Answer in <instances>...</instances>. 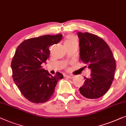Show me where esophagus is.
<instances>
[{
  "label": "esophagus",
  "instance_id": "34e87169",
  "mask_svg": "<svg viewBox=\"0 0 126 126\" xmlns=\"http://www.w3.org/2000/svg\"><path fill=\"white\" fill-rule=\"evenodd\" d=\"M65 77H66L67 78H68V79H72L74 78L73 76H72V75H66L65 76Z\"/></svg>",
  "mask_w": 126,
  "mask_h": 126
}]
</instances>
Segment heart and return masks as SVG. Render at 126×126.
Wrapping results in <instances>:
<instances>
[{
    "mask_svg": "<svg viewBox=\"0 0 126 126\" xmlns=\"http://www.w3.org/2000/svg\"><path fill=\"white\" fill-rule=\"evenodd\" d=\"M77 43V40L76 39L75 37L73 35H68L66 37L64 42V45L65 46L72 45V44Z\"/></svg>",
    "mask_w": 126,
    "mask_h": 126,
    "instance_id": "obj_1",
    "label": "heart"
}]
</instances>
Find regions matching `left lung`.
<instances>
[{"instance_id": "8db88e82", "label": "left lung", "mask_w": 126, "mask_h": 126, "mask_svg": "<svg viewBox=\"0 0 126 126\" xmlns=\"http://www.w3.org/2000/svg\"><path fill=\"white\" fill-rule=\"evenodd\" d=\"M80 58L91 70V78L86 79L79 88L81 95L88 99H97L105 94L112 84L116 62L110 48L97 35L78 32Z\"/></svg>"}]
</instances>
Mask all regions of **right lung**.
I'll return each mask as SVG.
<instances>
[{
  "mask_svg": "<svg viewBox=\"0 0 126 126\" xmlns=\"http://www.w3.org/2000/svg\"><path fill=\"white\" fill-rule=\"evenodd\" d=\"M63 35H46L24 40L16 49L11 62L12 78L21 93L30 102L42 103L54 94L58 81L63 79L57 72L52 77L42 68L49 58V47L57 44Z\"/></svg>",
  "mask_w": 126,
  "mask_h": 126,
  "instance_id": "right-lung-1",
  "label": "right lung"
}]
</instances>
